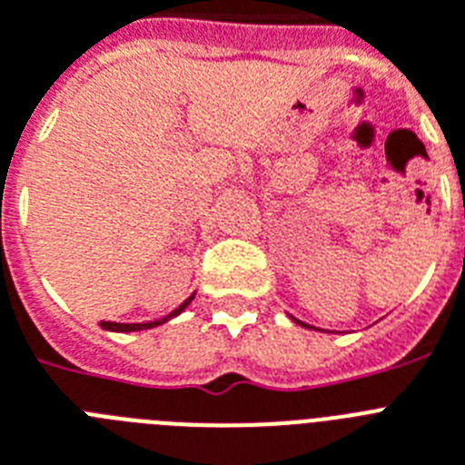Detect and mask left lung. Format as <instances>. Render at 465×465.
<instances>
[{
    "instance_id": "1",
    "label": "left lung",
    "mask_w": 465,
    "mask_h": 465,
    "mask_svg": "<svg viewBox=\"0 0 465 465\" xmlns=\"http://www.w3.org/2000/svg\"><path fill=\"white\" fill-rule=\"evenodd\" d=\"M302 325H304V323H302Z\"/></svg>"
}]
</instances>
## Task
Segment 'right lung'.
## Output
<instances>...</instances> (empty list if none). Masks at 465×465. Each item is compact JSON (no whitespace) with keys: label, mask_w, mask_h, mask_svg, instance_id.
I'll return each mask as SVG.
<instances>
[{"label":"right lung","mask_w":465,"mask_h":465,"mask_svg":"<svg viewBox=\"0 0 465 465\" xmlns=\"http://www.w3.org/2000/svg\"><path fill=\"white\" fill-rule=\"evenodd\" d=\"M192 299H194V294H192L190 299H185V302H183V304L178 306V309L173 311L171 316H166V318H159V321H149V323H111V321H102V328L104 330H114V332H135V330H147V328H154V325H161V323H166L168 318H173V316H178L180 311H185L187 309V304H190Z\"/></svg>","instance_id":"right-lung-1"}]
</instances>
